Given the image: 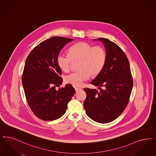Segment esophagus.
Instances as JSON below:
<instances>
[{
	"mask_svg": "<svg viewBox=\"0 0 156 156\" xmlns=\"http://www.w3.org/2000/svg\"><path fill=\"white\" fill-rule=\"evenodd\" d=\"M75 90L76 92H78V91H80L81 90V89H80L78 87H75Z\"/></svg>",
	"mask_w": 156,
	"mask_h": 156,
	"instance_id": "1",
	"label": "esophagus"
}]
</instances>
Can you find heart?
<instances>
[{"instance_id": "1", "label": "heart", "mask_w": 156, "mask_h": 156, "mask_svg": "<svg viewBox=\"0 0 156 156\" xmlns=\"http://www.w3.org/2000/svg\"><path fill=\"white\" fill-rule=\"evenodd\" d=\"M69 54H58L57 63L61 70L67 72L70 70L73 60L80 61L78 67L80 71L72 73L65 78L66 83L75 87H81L90 75L96 76L98 75L107 60V53L102 47H92L85 42H79L72 45L69 49Z\"/></svg>"}]
</instances>
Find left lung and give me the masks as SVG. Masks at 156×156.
<instances>
[{
	"label": "left lung",
	"mask_w": 156,
	"mask_h": 156,
	"mask_svg": "<svg viewBox=\"0 0 156 156\" xmlns=\"http://www.w3.org/2000/svg\"><path fill=\"white\" fill-rule=\"evenodd\" d=\"M94 40L104 44L107 60L101 72L90 82L98 86L100 91L85 88L86 98L83 105L90 118L107 123L118 118L127 107L133 81L129 60L122 49L107 38Z\"/></svg>",
	"instance_id": "1"
}]
</instances>
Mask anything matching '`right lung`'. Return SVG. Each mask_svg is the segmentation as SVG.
Returning a JSON list of instances; mask_svg holds the SVG:
<instances>
[{"label":"right lung","mask_w":156,"mask_h":156,"mask_svg":"<svg viewBox=\"0 0 156 156\" xmlns=\"http://www.w3.org/2000/svg\"><path fill=\"white\" fill-rule=\"evenodd\" d=\"M73 39L53 37L40 43L26 60L22 76L28 105L34 114L45 121L60 118L75 93L71 85L56 90L62 83V74L57 56L66 44Z\"/></svg>","instance_id":"1"}]
</instances>
